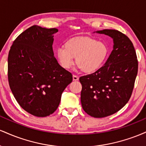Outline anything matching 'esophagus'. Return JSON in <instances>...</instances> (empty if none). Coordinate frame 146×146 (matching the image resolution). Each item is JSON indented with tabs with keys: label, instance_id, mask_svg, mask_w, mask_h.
Instances as JSON below:
<instances>
[{
	"label": "esophagus",
	"instance_id": "esophagus-1",
	"mask_svg": "<svg viewBox=\"0 0 146 146\" xmlns=\"http://www.w3.org/2000/svg\"><path fill=\"white\" fill-rule=\"evenodd\" d=\"M73 81H77V80H79V77L78 76V75H73Z\"/></svg>",
	"mask_w": 146,
	"mask_h": 146
}]
</instances>
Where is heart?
Instances as JSON below:
<instances>
[{"instance_id": "1", "label": "heart", "mask_w": 146, "mask_h": 146, "mask_svg": "<svg viewBox=\"0 0 146 146\" xmlns=\"http://www.w3.org/2000/svg\"><path fill=\"white\" fill-rule=\"evenodd\" d=\"M108 48L101 40L90 38H73L66 42L65 47L56 49L58 62L65 69H69L75 62L84 73H90L102 67L106 59Z\"/></svg>"}]
</instances>
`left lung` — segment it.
Instances as JSON below:
<instances>
[{
	"label": "left lung",
	"instance_id": "1",
	"mask_svg": "<svg viewBox=\"0 0 146 146\" xmlns=\"http://www.w3.org/2000/svg\"><path fill=\"white\" fill-rule=\"evenodd\" d=\"M113 39V50L103 66L95 73L80 78L82 88L81 103L84 110L95 118L117 113L131 97L138 60L128 37L115 29L96 31Z\"/></svg>",
	"mask_w": 146,
	"mask_h": 146
}]
</instances>
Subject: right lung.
<instances>
[{
  "mask_svg": "<svg viewBox=\"0 0 146 146\" xmlns=\"http://www.w3.org/2000/svg\"><path fill=\"white\" fill-rule=\"evenodd\" d=\"M58 30L38 25L18 36L8 55V81L19 105L36 117L54 113L61 95L73 81L54 57L53 35Z\"/></svg>",
  "mask_w": 146,
  "mask_h": 146,
  "instance_id": "1",
  "label": "right lung"
}]
</instances>
